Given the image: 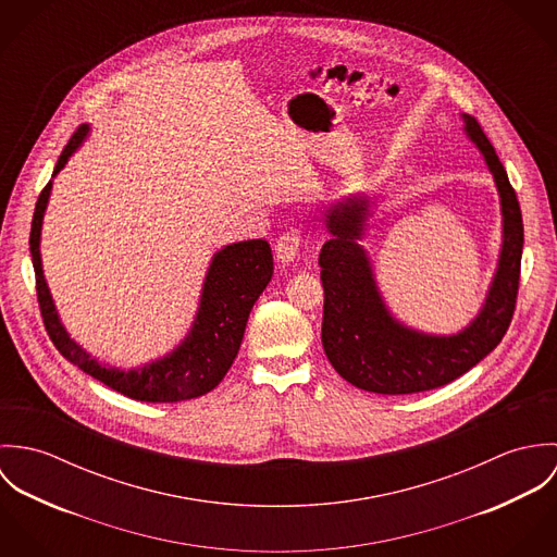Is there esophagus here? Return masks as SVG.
I'll return each mask as SVG.
<instances>
[{
  "label": "esophagus",
  "mask_w": 557,
  "mask_h": 557,
  "mask_svg": "<svg viewBox=\"0 0 557 557\" xmlns=\"http://www.w3.org/2000/svg\"><path fill=\"white\" fill-rule=\"evenodd\" d=\"M300 244H302V234L298 230H287L285 234H281V238L276 239V246H274L276 261L283 265H289L298 257Z\"/></svg>",
  "instance_id": "34e87169"
}]
</instances>
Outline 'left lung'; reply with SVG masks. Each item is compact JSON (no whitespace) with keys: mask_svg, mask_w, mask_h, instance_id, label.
Instances as JSON below:
<instances>
[{"mask_svg":"<svg viewBox=\"0 0 557 557\" xmlns=\"http://www.w3.org/2000/svg\"><path fill=\"white\" fill-rule=\"evenodd\" d=\"M495 180L502 206V250L484 305L470 325L450 336L403 325L386 309L360 239L371 216L369 199L351 195L325 214L330 239L321 246V343L334 371L351 386L377 395H413L450 384L491 354L504 338L517 305L523 221L517 193L476 117L463 115Z\"/></svg>","mask_w":557,"mask_h":557,"instance_id":"8db88e82","label":"left lung"}]
</instances>
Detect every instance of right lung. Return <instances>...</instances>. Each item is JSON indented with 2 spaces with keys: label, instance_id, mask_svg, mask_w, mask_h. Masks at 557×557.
<instances>
[{
  "label": "right lung",
  "instance_id": "obj_1",
  "mask_svg": "<svg viewBox=\"0 0 557 557\" xmlns=\"http://www.w3.org/2000/svg\"><path fill=\"white\" fill-rule=\"evenodd\" d=\"M89 126H81L71 137L62 157L53 169V177L64 169V164L75 154V150L87 137ZM53 182H49L34 210L32 232H29V250L36 272V292L45 327L58 347V351L79 367L83 373L113 388L115 393L135 400L146 403H177L188 398L201 397L214 391L230 367L238 356L239 343L248 313L265 285L272 278L274 263L272 250L265 239H246L221 248L208 268L199 311L193 321L186 338L164 358L144 364L139 369L120 371L115 367H104L91 358L81 345H77L66 327L62 325L55 311L51 292L42 274L40 259V230L42 216L51 197Z\"/></svg>",
  "mask_w": 557,
  "mask_h": 557
}]
</instances>
